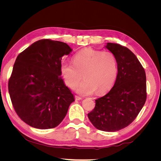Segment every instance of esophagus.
I'll list each match as a JSON object with an SVG mask.
<instances>
[{
  "instance_id": "obj_1",
  "label": "esophagus",
  "mask_w": 161,
  "mask_h": 161,
  "mask_svg": "<svg viewBox=\"0 0 161 161\" xmlns=\"http://www.w3.org/2000/svg\"><path fill=\"white\" fill-rule=\"evenodd\" d=\"M75 100H76V101H79V100H81L82 99V97L78 96V95H75Z\"/></svg>"
}]
</instances>
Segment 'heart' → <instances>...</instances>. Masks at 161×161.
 <instances>
[{
  "mask_svg": "<svg viewBox=\"0 0 161 161\" xmlns=\"http://www.w3.org/2000/svg\"><path fill=\"white\" fill-rule=\"evenodd\" d=\"M72 62H63L60 68L65 83L70 89L79 85L82 75L85 80L77 89L81 95L94 92L102 95L113 86L118 75V62L113 52L87 47L77 52Z\"/></svg>",
  "mask_w": 161,
  "mask_h": 161,
  "instance_id": "b5f03b06",
  "label": "heart"
}]
</instances>
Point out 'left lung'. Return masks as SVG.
<instances>
[{
	"mask_svg": "<svg viewBox=\"0 0 161 161\" xmlns=\"http://www.w3.org/2000/svg\"><path fill=\"white\" fill-rule=\"evenodd\" d=\"M106 47L115 55L118 75L108 93L95 99L88 118L97 129L115 131L129 125L143 108L147 78L143 66L128 47L114 43H108Z\"/></svg>",
	"mask_w": 161,
	"mask_h": 161,
	"instance_id": "left-lung-1",
	"label": "left lung"
}]
</instances>
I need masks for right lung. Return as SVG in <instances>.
Wrapping results in <instances>:
<instances>
[{
	"label": "right lung",
	"instance_id": "obj_1",
	"mask_svg": "<svg viewBox=\"0 0 161 161\" xmlns=\"http://www.w3.org/2000/svg\"><path fill=\"white\" fill-rule=\"evenodd\" d=\"M71 51L66 43L43 39L17 57L8 80V92L17 114L31 127H56L75 101L60 77L62 57Z\"/></svg>",
	"mask_w": 161,
	"mask_h": 161
}]
</instances>
